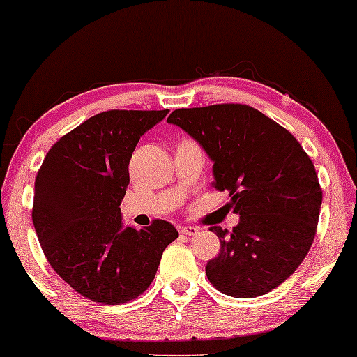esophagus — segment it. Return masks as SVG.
I'll return each mask as SVG.
<instances>
[{
	"mask_svg": "<svg viewBox=\"0 0 357 357\" xmlns=\"http://www.w3.org/2000/svg\"><path fill=\"white\" fill-rule=\"evenodd\" d=\"M198 231H199L198 227H181V233H183V235L192 236V235H198Z\"/></svg>",
	"mask_w": 357,
	"mask_h": 357,
	"instance_id": "34e87169",
	"label": "esophagus"
}]
</instances>
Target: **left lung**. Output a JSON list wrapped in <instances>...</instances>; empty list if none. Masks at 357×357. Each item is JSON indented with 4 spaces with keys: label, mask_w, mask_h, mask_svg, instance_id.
I'll return each mask as SVG.
<instances>
[{
    "label": "left lung",
    "mask_w": 357,
    "mask_h": 357,
    "mask_svg": "<svg viewBox=\"0 0 357 357\" xmlns=\"http://www.w3.org/2000/svg\"><path fill=\"white\" fill-rule=\"evenodd\" d=\"M169 124L199 142L213 161V186L231 196L240 223L213 227L220 253L206 277L231 297L264 296L296 272L315 230L322 190L310 158L289 130L243 104L176 109Z\"/></svg>",
    "instance_id": "left-lung-1"
}]
</instances>
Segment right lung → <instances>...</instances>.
I'll return each instance as SVG.
<instances>
[{
  "mask_svg": "<svg viewBox=\"0 0 357 357\" xmlns=\"http://www.w3.org/2000/svg\"><path fill=\"white\" fill-rule=\"evenodd\" d=\"M169 110H107L65 134L35 179V231L48 264L80 296L126 304L154 280L162 252L179 236L169 221L122 225L121 202L139 139Z\"/></svg>",
  "mask_w": 357,
  "mask_h": 357,
  "instance_id": "obj_1",
  "label": "right lung"
}]
</instances>
